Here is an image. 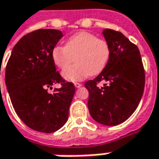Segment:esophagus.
<instances>
[{"instance_id": "esophagus-1", "label": "esophagus", "mask_w": 159, "mask_h": 159, "mask_svg": "<svg viewBox=\"0 0 159 159\" xmlns=\"http://www.w3.org/2000/svg\"><path fill=\"white\" fill-rule=\"evenodd\" d=\"M74 86H75V87H77V88H79V87H82V84H80V83H78V82H76V83H74Z\"/></svg>"}]
</instances>
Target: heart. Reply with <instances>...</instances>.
I'll return each instance as SVG.
<instances>
[{
    "instance_id": "b5f03b06",
    "label": "heart",
    "mask_w": 159,
    "mask_h": 159,
    "mask_svg": "<svg viewBox=\"0 0 159 159\" xmlns=\"http://www.w3.org/2000/svg\"><path fill=\"white\" fill-rule=\"evenodd\" d=\"M109 57L110 46L107 40L87 31L72 35L66 39L64 47L55 46L52 51V62L60 70L70 66L75 57V65L62 72L64 79L72 82L102 72Z\"/></svg>"
}]
</instances>
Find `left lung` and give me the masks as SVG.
I'll return each instance as SVG.
<instances>
[{
	"mask_svg": "<svg viewBox=\"0 0 159 159\" xmlns=\"http://www.w3.org/2000/svg\"><path fill=\"white\" fill-rule=\"evenodd\" d=\"M102 34L110 46V57L103 71L85 83L89 93L87 106L97 122L116 126L137 109L143 93L145 75L136 44L114 30L106 29ZM101 81L104 85L99 87Z\"/></svg>",
	"mask_w": 159,
	"mask_h": 159,
	"instance_id": "obj_1",
	"label": "left lung"
}]
</instances>
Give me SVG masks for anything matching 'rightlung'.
<instances>
[{
	"instance_id": "right-lung-1",
	"label": "right lung",
	"mask_w": 159,
	"mask_h": 159,
	"mask_svg": "<svg viewBox=\"0 0 159 159\" xmlns=\"http://www.w3.org/2000/svg\"><path fill=\"white\" fill-rule=\"evenodd\" d=\"M62 31L40 29L28 33L13 48L7 63L5 81L13 107L28 127L43 133L57 131L67 122L75 93L72 82L56 72L52 51ZM58 83L53 94L47 88Z\"/></svg>"
}]
</instances>
